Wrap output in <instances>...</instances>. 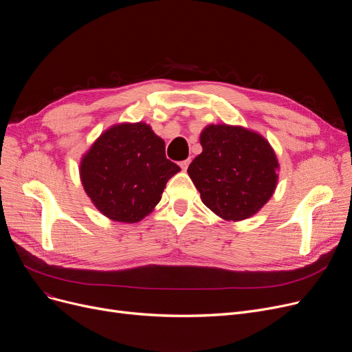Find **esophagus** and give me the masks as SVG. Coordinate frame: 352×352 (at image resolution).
<instances>
[{
	"label": "esophagus",
	"instance_id": "1",
	"mask_svg": "<svg viewBox=\"0 0 352 352\" xmlns=\"http://www.w3.org/2000/svg\"><path fill=\"white\" fill-rule=\"evenodd\" d=\"M190 162H191V160H190V158H188V160H184V161H181V162H179V166H181V168H182L184 171H186V170L188 168Z\"/></svg>",
	"mask_w": 352,
	"mask_h": 352
}]
</instances>
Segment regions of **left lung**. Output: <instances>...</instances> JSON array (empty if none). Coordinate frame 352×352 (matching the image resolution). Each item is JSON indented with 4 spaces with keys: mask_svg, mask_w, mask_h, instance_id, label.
Masks as SVG:
<instances>
[{
    "mask_svg": "<svg viewBox=\"0 0 352 352\" xmlns=\"http://www.w3.org/2000/svg\"><path fill=\"white\" fill-rule=\"evenodd\" d=\"M202 153L188 175L204 204L227 221H241L261 210L271 198L278 168L265 138L243 126L208 125L201 133Z\"/></svg>",
    "mask_w": 352,
    "mask_h": 352,
    "instance_id": "left-lung-1",
    "label": "left lung"
}]
</instances>
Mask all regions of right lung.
<instances>
[{
  "label": "right lung",
  "mask_w": 352,
  "mask_h": 352,
  "mask_svg": "<svg viewBox=\"0 0 352 352\" xmlns=\"http://www.w3.org/2000/svg\"><path fill=\"white\" fill-rule=\"evenodd\" d=\"M178 171L165 157V142L142 122L107 129L80 165L84 190L94 206L105 217L128 224L154 210Z\"/></svg>",
  "instance_id": "add662e5"
}]
</instances>
